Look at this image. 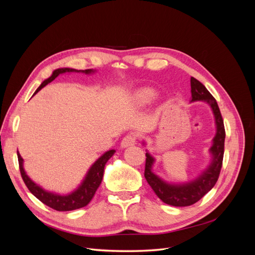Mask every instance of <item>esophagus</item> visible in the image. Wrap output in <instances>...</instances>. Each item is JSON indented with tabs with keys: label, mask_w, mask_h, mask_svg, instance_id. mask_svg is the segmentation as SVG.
Instances as JSON below:
<instances>
[{
	"label": "esophagus",
	"mask_w": 255,
	"mask_h": 255,
	"mask_svg": "<svg viewBox=\"0 0 255 255\" xmlns=\"http://www.w3.org/2000/svg\"><path fill=\"white\" fill-rule=\"evenodd\" d=\"M135 143H136V136L133 134H129L123 138L121 141V146L122 148H128V146L134 145Z\"/></svg>",
	"instance_id": "1"
}]
</instances>
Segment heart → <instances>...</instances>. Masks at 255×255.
Returning <instances> with one entry per match:
<instances>
[{"label":"heart","mask_w":255,"mask_h":255,"mask_svg":"<svg viewBox=\"0 0 255 255\" xmlns=\"http://www.w3.org/2000/svg\"><path fill=\"white\" fill-rule=\"evenodd\" d=\"M155 91L151 88H142L137 91L135 95V101L139 105H146L149 104L152 100L155 98Z\"/></svg>","instance_id":"1"}]
</instances>
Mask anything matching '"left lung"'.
Returning a JSON list of instances; mask_svg holds the SVG:
<instances>
[{
	"instance_id": "8db88e82",
	"label": "left lung",
	"mask_w": 255,
	"mask_h": 255,
	"mask_svg": "<svg viewBox=\"0 0 255 255\" xmlns=\"http://www.w3.org/2000/svg\"><path fill=\"white\" fill-rule=\"evenodd\" d=\"M190 88L191 102L203 101L207 103L211 106L215 117L216 135L213 139V145L210 149L212 154L210 166L194 181L184 184H170L161 180L152 171V166L155 159L150 153H145L144 177L146 182L161 201L172 206H189L195 204L215 186L220 174L223 153H225L226 130L217 102L204 85L195 78L190 79Z\"/></svg>"
}]
</instances>
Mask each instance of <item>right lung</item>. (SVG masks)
<instances>
[{"mask_svg": "<svg viewBox=\"0 0 255 255\" xmlns=\"http://www.w3.org/2000/svg\"><path fill=\"white\" fill-rule=\"evenodd\" d=\"M67 72H82L85 74H90L92 72H95V70L92 69H87V70H76V69L72 68H59L54 70L52 75L49 79L44 80L39 87L37 88L35 91L36 95L38 91H39L41 88H43L45 85H48L52 81L55 80L59 74L67 73ZM115 150H110L105 152L101 157H99L94 165L90 167L88 170L86 176L81 183L80 186L76 188L74 191H72L71 194L63 196V195H58V194H54V192H50L44 190L42 187H40L39 185H37L35 182L29 179L28 175L26 174L24 168H23V158L21 157L20 153H18V160H19V168H20V172L23 181H24L26 187L28 190L32 192V194L40 201L50 206L51 208L58 212H67V211H73V210H78V208L86 206L90 201L91 199L94 198L97 189L99 188L100 184L102 182L103 179V173H104V167L105 164L107 163L114 154Z\"/></svg>", "mask_w": 255, "mask_h": 255, "instance_id": "add662e5", "label": "right lung"}]
</instances>
